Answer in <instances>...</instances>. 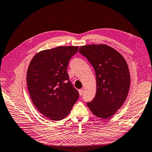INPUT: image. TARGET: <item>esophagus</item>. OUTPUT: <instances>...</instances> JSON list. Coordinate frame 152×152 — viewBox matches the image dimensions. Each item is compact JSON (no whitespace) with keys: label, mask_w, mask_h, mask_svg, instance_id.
Segmentation results:
<instances>
[{"label":"esophagus","mask_w":152,"mask_h":152,"mask_svg":"<svg viewBox=\"0 0 152 152\" xmlns=\"http://www.w3.org/2000/svg\"><path fill=\"white\" fill-rule=\"evenodd\" d=\"M78 91H79V94H80V96H82V94H83V90H78Z\"/></svg>","instance_id":"obj_1"}]
</instances>
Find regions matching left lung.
Segmentation results:
<instances>
[{"label":"left lung","instance_id":"1","mask_svg":"<svg viewBox=\"0 0 152 152\" xmlns=\"http://www.w3.org/2000/svg\"><path fill=\"white\" fill-rule=\"evenodd\" d=\"M79 52L88 58L96 75V94L87 103L88 107L97 117H111L129 94L130 76L125 59L117 50L103 44L81 46Z\"/></svg>","mask_w":152,"mask_h":152}]
</instances>
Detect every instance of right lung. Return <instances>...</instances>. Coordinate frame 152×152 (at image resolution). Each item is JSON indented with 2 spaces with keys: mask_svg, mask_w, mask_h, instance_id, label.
<instances>
[{
  "mask_svg": "<svg viewBox=\"0 0 152 152\" xmlns=\"http://www.w3.org/2000/svg\"><path fill=\"white\" fill-rule=\"evenodd\" d=\"M78 49V46H61L41 50L29 63L26 76L29 96L36 109L50 120L63 119L79 97L66 71Z\"/></svg>",
  "mask_w": 152,
  "mask_h": 152,
  "instance_id": "add662e5",
  "label": "right lung"
}]
</instances>
